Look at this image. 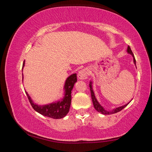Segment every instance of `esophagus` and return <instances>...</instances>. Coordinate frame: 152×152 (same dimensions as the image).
I'll list each match as a JSON object with an SVG mask.
<instances>
[{"instance_id":"esophagus-1","label":"esophagus","mask_w":152,"mask_h":152,"mask_svg":"<svg viewBox=\"0 0 152 152\" xmlns=\"http://www.w3.org/2000/svg\"><path fill=\"white\" fill-rule=\"evenodd\" d=\"M89 75V71L88 70V69L84 68L83 70H81L80 71H79V72L78 74V78L80 80H85Z\"/></svg>"}]
</instances>
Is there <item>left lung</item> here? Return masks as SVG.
Listing matches in <instances>:
<instances>
[{"mask_svg":"<svg viewBox=\"0 0 152 152\" xmlns=\"http://www.w3.org/2000/svg\"><path fill=\"white\" fill-rule=\"evenodd\" d=\"M127 53H129V54L132 55V56L133 57V63H134V64L136 66V61H135V57H134V55H133V53L132 52V50H131L129 46H128V47H127ZM89 86H90V89H91V97H92V103H93L94 109H96L98 112L101 113V114H102V115H111V114H114V113L119 112L120 110H121L122 109H124V108L126 106H127V104L131 102V101H129V102H127V104L123 105V106L114 108V109H113L111 110H107V109H105L104 108L102 107L101 104L99 103V101H97L96 98V96H95V94L94 92L93 88H92V80L90 81ZM131 101H132V100H131Z\"/></svg>","mask_w":152,"mask_h":152,"instance_id":"left-lung-1","label":"left lung"}]
</instances>
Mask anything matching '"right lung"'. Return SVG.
Instances as JSON below:
<instances>
[{
    "mask_svg": "<svg viewBox=\"0 0 152 152\" xmlns=\"http://www.w3.org/2000/svg\"><path fill=\"white\" fill-rule=\"evenodd\" d=\"M25 64L24 61L23 64V69L25 66ZM76 82L77 76L76 73L69 76L66 78L65 83H64L63 97L59 101L47 104L39 105L36 104L35 102H33L28 92L27 91H25V92H26L31 104L35 111L39 113V114L43 115V116L53 118L55 119H61L68 114L69 110H70L72 100V90L73 89V87Z\"/></svg>",
    "mask_w": 152,
    "mask_h": 152,
    "instance_id": "right-lung-1",
    "label": "right lung"
}]
</instances>
